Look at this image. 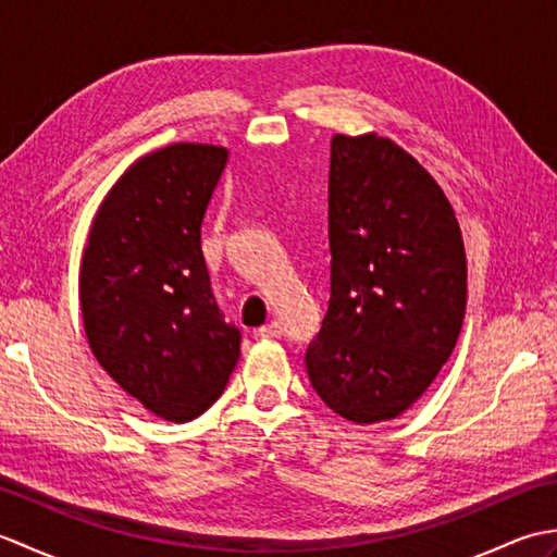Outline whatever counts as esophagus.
Masks as SVG:
<instances>
[{
	"mask_svg": "<svg viewBox=\"0 0 557 557\" xmlns=\"http://www.w3.org/2000/svg\"><path fill=\"white\" fill-rule=\"evenodd\" d=\"M256 335H258V337H280V335H282V323L270 321V323H265L263 327H258Z\"/></svg>",
	"mask_w": 557,
	"mask_h": 557,
	"instance_id": "34e87169",
	"label": "esophagus"
}]
</instances>
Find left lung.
<instances>
[{
	"instance_id": "1",
	"label": "left lung",
	"mask_w": 557,
	"mask_h": 557,
	"mask_svg": "<svg viewBox=\"0 0 557 557\" xmlns=\"http://www.w3.org/2000/svg\"><path fill=\"white\" fill-rule=\"evenodd\" d=\"M330 304L306 349L309 381L354 423L407 411L453 354L467 256L443 188L377 134H335L327 182Z\"/></svg>"
}]
</instances>
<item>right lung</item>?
I'll return each instance as SVG.
<instances>
[{"mask_svg":"<svg viewBox=\"0 0 557 557\" xmlns=\"http://www.w3.org/2000/svg\"><path fill=\"white\" fill-rule=\"evenodd\" d=\"M230 150L174 144L128 168L92 218L78 272L88 345L112 381L160 419L215 401L239 361L200 248Z\"/></svg>","mask_w":557,"mask_h":557,"instance_id":"1","label":"right lung"}]
</instances>
